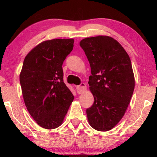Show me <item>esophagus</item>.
<instances>
[{
	"label": "esophagus",
	"mask_w": 157,
	"mask_h": 157,
	"mask_svg": "<svg viewBox=\"0 0 157 157\" xmlns=\"http://www.w3.org/2000/svg\"><path fill=\"white\" fill-rule=\"evenodd\" d=\"M78 89H79V94H81L85 91L86 90V85L84 83H81L79 86H78Z\"/></svg>",
	"instance_id": "esophagus-1"
}]
</instances>
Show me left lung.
I'll return each instance as SVG.
<instances>
[{"label": "left lung", "instance_id": "obj_1", "mask_svg": "<svg viewBox=\"0 0 157 157\" xmlns=\"http://www.w3.org/2000/svg\"><path fill=\"white\" fill-rule=\"evenodd\" d=\"M91 66L89 89L94 102L86 109L90 125L106 132L119 123L134 90L130 58L116 39L108 36L85 38L79 42Z\"/></svg>", "mask_w": 157, "mask_h": 157}]
</instances>
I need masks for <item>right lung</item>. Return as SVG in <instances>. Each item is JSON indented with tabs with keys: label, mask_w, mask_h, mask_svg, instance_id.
Returning <instances> with one entry per match:
<instances>
[{
	"label": "right lung",
	"mask_w": 157,
	"mask_h": 157,
	"mask_svg": "<svg viewBox=\"0 0 157 157\" xmlns=\"http://www.w3.org/2000/svg\"><path fill=\"white\" fill-rule=\"evenodd\" d=\"M73 39L41 42L26 55L20 73L25 105L36 123L52 129L62 124L74 96L63 82L62 64Z\"/></svg>",
	"instance_id": "right-lung-1"
}]
</instances>
